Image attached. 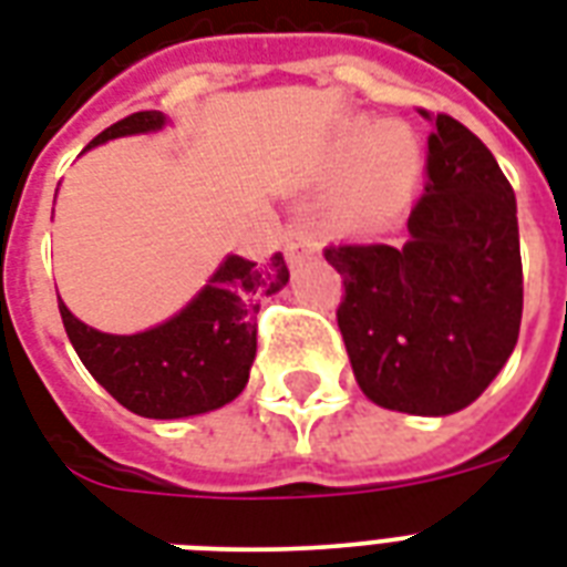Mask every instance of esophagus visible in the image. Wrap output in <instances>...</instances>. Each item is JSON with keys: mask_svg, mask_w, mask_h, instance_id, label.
Returning a JSON list of instances; mask_svg holds the SVG:
<instances>
[{"mask_svg": "<svg viewBox=\"0 0 567 567\" xmlns=\"http://www.w3.org/2000/svg\"><path fill=\"white\" fill-rule=\"evenodd\" d=\"M282 246H285V252H288V258L297 261V258H302L306 252H312L315 237L306 223H288L282 231Z\"/></svg>", "mask_w": 567, "mask_h": 567, "instance_id": "34e87169", "label": "esophagus"}]
</instances>
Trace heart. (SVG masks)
Segmentation results:
<instances>
[{
  "label": "heart",
  "mask_w": 567,
  "mask_h": 567,
  "mask_svg": "<svg viewBox=\"0 0 567 567\" xmlns=\"http://www.w3.org/2000/svg\"><path fill=\"white\" fill-rule=\"evenodd\" d=\"M336 166L348 168L341 214L357 223H374L404 205L419 175V145L401 124L353 121L341 130Z\"/></svg>",
  "instance_id": "obj_1"
}]
</instances>
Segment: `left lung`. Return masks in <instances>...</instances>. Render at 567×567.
Masks as SVG:
<instances>
[{
	"label": "left lung",
	"instance_id": "obj_1",
	"mask_svg": "<svg viewBox=\"0 0 567 567\" xmlns=\"http://www.w3.org/2000/svg\"><path fill=\"white\" fill-rule=\"evenodd\" d=\"M425 193L404 246L330 244L341 276V339L374 404L449 416L473 404L512 357L524 315L514 189L485 142L431 115Z\"/></svg>",
	"mask_w": 567,
	"mask_h": 567
}]
</instances>
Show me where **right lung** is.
I'll use <instances>...</instances> for the list:
<instances>
[{"label":"right lung","instance_id":"right-lung-1","mask_svg":"<svg viewBox=\"0 0 567 567\" xmlns=\"http://www.w3.org/2000/svg\"><path fill=\"white\" fill-rule=\"evenodd\" d=\"M163 121L157 110L133 112L94 136L89 148L115 136L148 133L163 127ZM285 282L282 252L270 255L265 265L231 255L184 312L154 330L110 336L76 321L64 302L59 312L76 357L112 399L140 416L181 419L223 408L244 392L255 360V315Z\"/></svg>","mask_w":567,"mask_h":567}]
</instances>
